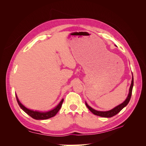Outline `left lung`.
Listing matches in <instances>:
<instances>
[{
	"instance_id": "left-lung-1",
	"label": "left lung",
	"mask_w": 146,
	"mask_h": 146,
	"mask_svg": "<svg viewBox=\"0 0 146 146\" xmlns=\"http://www.w3.org/2000/svg\"><path fill=\"white\" fill-rule=\"evenodd\" d=\"M133 75V74H132ZM133 76H132V80H131V83L129 89V95H128L127 99L125 100V101L122 102L121 104L117 105V107H114L113 109L109 110V111H97V110L92 108L91 107H90L89 105L87 104L86 102H85L86 107L88 108L89 109L90 111L93 113L95 115L101 116V117H111L114 116H115L116 114H117L118 113L120 112L121 110L124 108L125 106L127 105V104H129V101L130 100L131 96V93H132V90H133Z\"/></svg>"
}]
</instances>
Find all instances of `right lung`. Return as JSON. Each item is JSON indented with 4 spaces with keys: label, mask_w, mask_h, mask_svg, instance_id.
Masks as SVG:
<instances>
[{
    "label": "right lung",
    "mask_w": 146,
    "mask_h": 146,
    "mask_svg": "<svg viewBox=\"0 0 146 146\" xmlns=\"http://www.w3.org/2000/svg\"><path fill=\"white\" fill-rule=\"evenodd\" d=\"M16 100H17V103H18L21 108L23 110L24 112H25L27 114H29L30 116H31L35 119H36V120H43V119H47L48 118H50V117L55 116L56 114V113L58 112L60 109L61 108V105H62V104H63V100H64V99H63L61 100L59 104L57 105L55 108L50 110V111H48L47 112H40L38 111H33V110H31L28 109L27 108H26L20 102V101L19 100L18 98H17L16 94Z\"/></svg>",
    "instance_id": "1"
}]
</instances>
